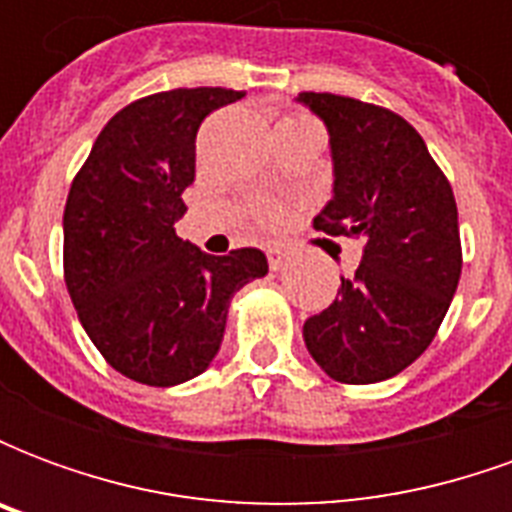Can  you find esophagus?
<instances>
[{
	"instance_id": "obj_1",
	"label": "esophagus",
	"mask_w": 512,
	"mask_h": 512,
	"mask_svg": "<svg viewBox=\"0 0 512 512\" xmlns=\"http://www.w3.org/2000/svg\"><path fill=\"white\" fill-rule=\"evenodd\" d=\"M268 266L274 268V271L285 268L288 266V255H285L282 249H271V252H268Z\"/></svg>"
}]
</instances>
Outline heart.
Instances as JSON below:
<instances>
[{
	"label": "heart",
	"mask_w": 512,
	"mask_h": 512,
	"mask_svg": "<svg viewBox=\"0 0 512 512\" xmlns=\"http://www.w3.org/2000/svg\"><path fill=\"white\" fill-rule=\"evenodd\" d=\"M263 219H266V222H274V219H277V211H274V208H266V211H263Z\"/></svg>",
	"instance_id": "heart-1"
}]
</instances>
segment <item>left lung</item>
<instances>
[{"instance_id": "8db88e82", "label": "left lung", "mask_w": 512, "mask_h": 512, "mask_svg": "<svg viewBox=\"0 0 512 512\" xmlns=\"http://www.w3.org/2000/svg\"><path fill=\"white\" fill-rule=\"evenodd\" d=\"M296 101L321 117L332 150V200L315 216V230L365 238L356 274L304 323V343L334 381H386L422 356L458 288L452 186L395 112L332 93Z\"/></svg>"}]
</instances>
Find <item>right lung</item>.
<instances>
[{"mask_svg": "<svg viewBox=\"0 0 512 512\" xmlns=\"http://www.w3.org/2000/svg\"><path fill=\"white\" fill-rule=\"evenodd\" d=\"M244 93L169 90L120 109L95 139L65 202V285L109 365L147 386H178L211 367L230 301L268 274L260 249L208 255L175 235L194 183L205 117Z\"/></svg>", "mask_w": 512, "mask_h": 512, "instance_id": "obj_1", "label": "right lung"}]
</instances>
